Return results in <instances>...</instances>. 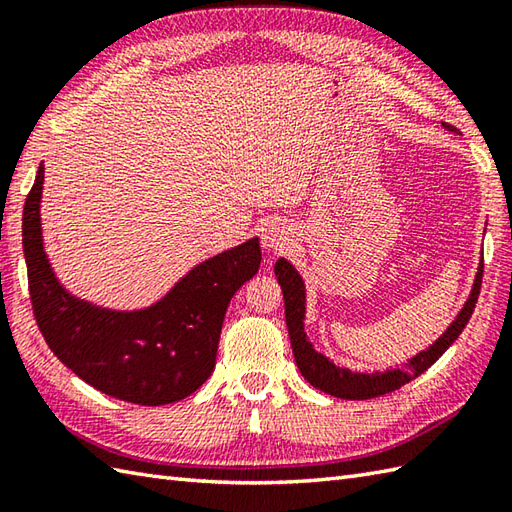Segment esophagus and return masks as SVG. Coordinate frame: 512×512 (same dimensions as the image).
Returning <instances> with one entry per match:
<instances>
[{
    "instance_id": "1",
    "label": "esophagus",
    "mask_w": 512,
    "mask_h": 512,
    "mask_svg": "<svg viewBox=\"0 0 512 512\" xmlns=\"http://www.w3.org/2000/svg\"><path fill=\"white\" fill-rule=\"evenodd\" d=\"M290 244V228L281 222H268L262 228V246L270 253H281Z\"/></svg>"
}]
</instances>
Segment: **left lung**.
Wrapping results in <instances>:
<instances>
[{"instance_id":"obj_1","label":"left lung","mask_w":512,"mask_h":512,"mask_svg":"<svg viewBox=\"0 0 512 512\" xmlns=\"http://www.w3.org/2000/svg\"><path fill=\"white\" fill-rule=\"evenodd\" d=\"M447 132L458 134V129L453 125L442 123ZM482 273H484V262L480 264L475 273L473 288L469 292V299L464 301L462 310L458 312L449 328L444 330L436 341H433L427 350H420L416 356L407 358L405 367H394L385 369V372H352L347 367L334 365L328 356L314 350V345L308 341L306 334V281L299 275V270L292 266L286 257H279L275 264V275L281 290H284V303H286V325L292 343V354H295V361L301 376L308 380L312 387H317L325 394L343 398V400H367L389 394V391H396L402 385H407L409 380L424 374L427 369L438 361V358L449 350V347L458 341V336L469 323L477 295H480L482 286Z\"/></svg>"}]
</instances>
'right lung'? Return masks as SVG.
I'll return each instance as SVG.
<instances>
[{"instance_id":"obj_1","label":"right lung","mask_w":512,"mask_h":512,"mask_svg":"<svg viewBox=\"0 0 512 512\" xmlns=\"http://www.w3.org/2000/svg\"><path fill=\"white\" fill-rule=\"evenodd\" d=\"M43 162L26 198L21 242L32 310L59 361L103 394L134 405H169L211 376L224 314L235 292L262 264L259 237L182 275L145 308L114 310L65 288L43 244Z\"/></svg>"}]
</instances>
